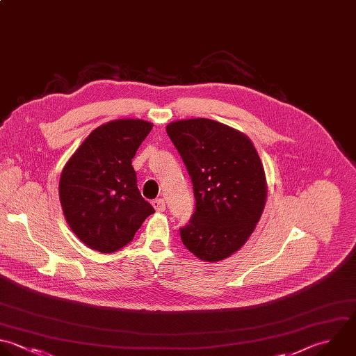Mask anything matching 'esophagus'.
<instances>
[{
    "mask_svg": "<svg viewBox=\"0 0 356 356\" xmlns=\"http://www.w3.org/2000/svg\"><path fill=\"white\" fill-rule=\"evenodd\" d=\"M152 204H153L156 211H164L165 210V202L163 199H156V200H153Z\"/></svg>",
    "mask_w": 356,
    "mask_h": 356,
    "instance_id": "esophagus-1",
    "label": "esophagus"
}]
</instances>
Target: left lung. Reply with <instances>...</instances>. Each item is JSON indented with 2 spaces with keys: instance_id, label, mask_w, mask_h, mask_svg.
I'll list each match as a JSON object with an SVG mask.
<instances>
[{
  "instance_id": "left-lung-1",
  "label": "left lung",
  "mask_w": 356,
  "mask_h": 356,
  "mask_svg": "<svg viewBox=\"0 0 356 356\" xmlns=\"http://www.w3.org/2000/svg\"><path fill=\"white\" fill-rule=\"evenodd\" d=\"M167 134L196 200L181 239L199 259L222 260L248 241L263 213L267 186L259 154L243 134L213 120L175 121Z\"/></svg>"
}]
</instances>
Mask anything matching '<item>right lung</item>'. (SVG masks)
Returning <instances> with one entry per match:
<instances>
[{
  "mask_svg": "<svg viewBox=\"0 0 356 356\" xmlns=\"http://www.w3.org/2000/svg\"><path fill=\"white\" fill-rule=\"evenodd\" d=\"M153 125L115 120L96 128L63 170L60 200L76 236L90 249L113 253L128 245L154 213L136 185L132 159Z\"/></svg>",
  "mask_w": 356,
  "mask_h": 356,
  "instance_id": "right-lung-1",
  "label": "right lung"
}]
</instances>
